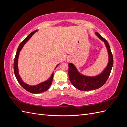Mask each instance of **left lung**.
I'll list each match as a JSON object with an SVG mask.
<instances>
[{
    "label": "left lung",
    "mask_w": 127,
    "mask_h": 127,
    "mask_svg": "<svg viewBox=\"0 0 127 127\" xmlns=\"http://www.w3.org/2000/svg\"><path fill=\"white\" fill-rule=\"evenodd\" d=\"M95 34L100 39L104 41L107 47L109 57L108 65L101 74L94 77H88L80 74L74 64L69 63V79L72 85L81 91L94 90L103 86L108 79L114 63L113 56L108 42L99 33H95Z\"/></svg>",
    "instance_id": "8db88e82"
}]
</instances>
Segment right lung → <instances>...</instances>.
<instances>
[{
    "label": "right lung",
    "instance_id": "right-lung-1",
    "mask_svg": "<svg viewBox=\"0 0 127 127\" xmlns=\"http://www.w3.org/2000/svg\"><path fill=\"white\" fill-rule=\"evenodd\" d=\"M36 31L37 30H35L33 31V32H32V33L29 34L26 39H24L23 41L21 42V43L20 44V45H19V46L18 47L17 52H16L15 57L14 59V62H13V70H14V73H15L16 79H17L18 81V82L21 85V86H22L24 89H25L26 91H27L29 92L33 93H39L44 92L47 91L48 89L50 88L51 84H52V81L53 80V74H52L50 79L47 80V81H46L45 82L40 83V84L36 86H31L26 84V83H25V82H23L22 79H21V78L20 77V75H19L17 64H18V58L19 53H20V51L21 50V49H22L23 45L26 44V42L31 38V36L33 35L35 33ZM57 66L56 67V68H57Z\"/></svg>",
    "mask_w": 127,
    "mask_h": 127
}]
</instances>
